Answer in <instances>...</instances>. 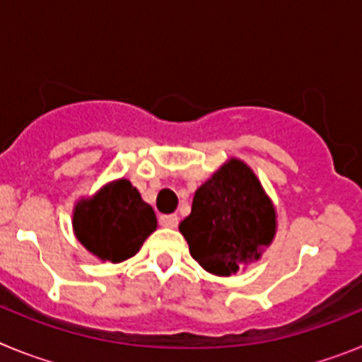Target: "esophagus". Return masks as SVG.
I'll return each mask as SVG.
<instances>
[{
  "label": "esophagus",
  "instance_id": "esophagus-1",
  "mask_svg": "<svg viewBox=\"0 0 362 362\" xmlns=\"http://www.w3.org/2000/svg\"><path fill=\"white\" fill-rule=\"evenodd\" d=\"M159 221H161V225L165 226V228H175L179 223V217L175 216V214H170V216H161Z\"/></svg>",
  "mask_w": 362,
  "mask_h": 362
}]
</instances>
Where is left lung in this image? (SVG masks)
Returning a JSON list of instances; mask_svg holds the SVG:
<instances>
[{"instance_id":"8db88e82","label":"left lung","mask_w":362,"mask_h":362,"mask_svg":"<svg viewBox=\"0 0 362 362\" xmlns=\"http://www.w3.org/2000/svg\"><path fill=\"white\" fill-rule=\"evenodd\" d=\"M179 232L204 270L235 276L272 245L277 212L255 172L243 159L230 158L197 188Z\"/></svg>"}]
</instances>
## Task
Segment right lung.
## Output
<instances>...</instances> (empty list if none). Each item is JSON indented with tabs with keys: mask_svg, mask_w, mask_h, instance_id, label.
Instances as JSON below:
<instances>
[{
	"mask_svg": "<svg viewBox=\"0 0 362 362\" xmlns=\"http://www.w3.org/2000/svg\"><path fill=\"white\" fill-rule=\"evenodd\" d=\"M74 235L86 250L110 263H123L141 250L158 228L153 209L129 179L108 181L95 194L79 197L72 212Z\"/></svg>",
	"mask_w": 362,
	"mask_h": 362,
	"instance_id": "right-lung-1",
	"label": "right lung"
}]
</instances>
